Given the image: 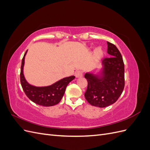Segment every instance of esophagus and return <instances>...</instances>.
I'll return each instance as SVG.
<instances>
[{"label":"esophagus","mask_w":150,"mask_h":150,"mask_svg":"<svg viewBox=\"0 0 150 150\" xmlns=\"http://www.w3.org/2000/svg\"><path fill=\"white\" fill-rule=\"evenodd\" d=\"M75 76L76 78H81L83 76V72L81 71H77L75 72Z\"/></svg>","instance_id":"1"}]
</instances>
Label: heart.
<instances>
[{
  "label": "heart",
  "instance_id": "obj_1",
  "mask_svg": "<svg viewBox=\"0 0 150 150\" xmlns=\"http://www.w3.org/2000/svg\"><path fill=\"white\" fill-rule=\"evenodd\" d=\"M103 54V52L102 51V49L101 47H98L96 50H95L94 52V56L96 57L97 59H99L102 56Z\"/></svg>",
  "mask_w": 150,
  "mask_h": 150
}]
</instances>
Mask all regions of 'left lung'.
Listing matches in <instances>:
<instances>
[{"label":"left lung","mask_w":150,"mask_h":150,"mask_svg":"<svg viewBox=\"0 0 150 150\" xmlns=\"http://www.w3.org/2000/svg\"><path fill=\"white\" fill-rule=\"evenodd\" d=\"M108 54L110 57L104 58L100 74L86 73L88 87L84 93L87 101L92 106L104 108L115 103L125 88V65L120 51L109 42Z\"/></svg>","instance_id":"1"}]
</instances>
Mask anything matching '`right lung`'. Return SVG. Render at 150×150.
<instances>
[{"mask_svg":"<svg viewBox=\"0 0 150 150\" xmlns=\"http://www.w3.org/2000/svg\"><path fill=\"white\" fill-rule=\"evenodd\" d=\"M27 52L28 51H26L22 58L20 74L21 86L25 94L32 101L40 106H52L56 105L61 101L67 86L75 78V76L67 77L51 86L44 87H36L30 85L27 82L23 73L24 59Z\"/></svg>","mask_w":150,"mask_h":150,"instance_id":"add662e5","label":"right lung"}]
</instances>
